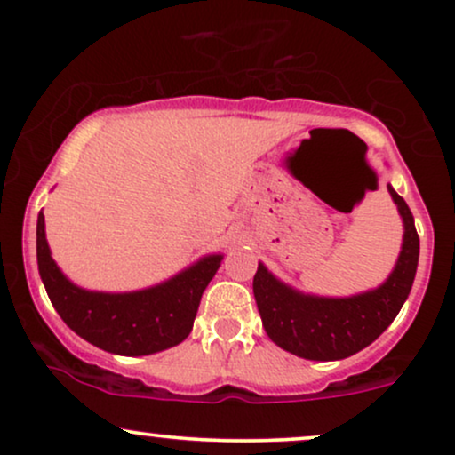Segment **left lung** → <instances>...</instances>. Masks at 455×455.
<instances>
[{"label": "left lung", "instance_id": "1", "mask_svg": "<svg viewBox=\"0 0 455 455\" xmlns=\"http://www.w3.org/2000/svg\"><path fill=\"white\" fill-rule=\"evenodd\" d=\"M403 219V244L386 281L368 291L332 298L307 293L276 279L258 264L253 293L266 334L290 354L315 362H334L366 349L389 328L407 302L419 261V236L407 202L387 185Z\"/></svg>", "mask_w": 455, "mask_h": 455}]
</instances>
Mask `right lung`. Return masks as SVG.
Instances as JSON below:
<instances>
[{
    "mask_svg": "<svg viewBox=\"0 0 455 455\" xmlns=\"http://www.w3.org/2000/svg\"><path fill=\"white\" fill-rule=\"evenodd\" d=\"M37 270L59 317L80 339L116 355H151L183 343L194 328L202 293L223 255L211 253L157 285L136 291H91L63 275L46 240L44 215L36 228Z\"/></svg>",
    "mask_w": 455,
    "mask_h": 455,
    "instance_id": "right-lung-1",
    "label": "right lung"
}]
</instances>
